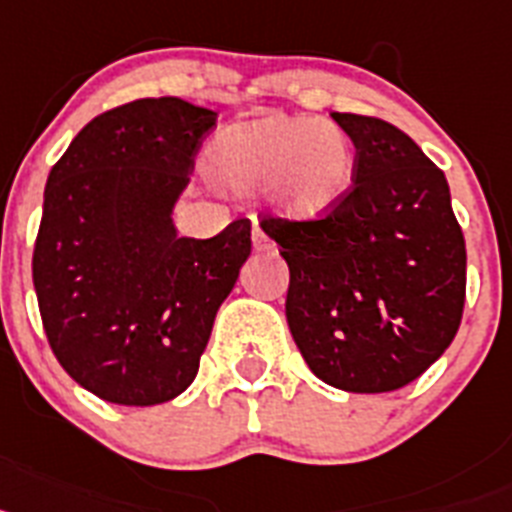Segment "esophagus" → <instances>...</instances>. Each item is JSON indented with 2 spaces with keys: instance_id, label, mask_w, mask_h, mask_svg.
Masks as SVG:
<instances>
[{
  "instance_id": "1",
  "label": "esophagus",
  "mask_w": 512,
  "mask_h": 512,
  "mask_svg": "<svg viewBox=\"0 0 512 512\" xmlns=\"http://www.w3.org/2000/svg\"><path fill=\"white\" fill-rule=\"evenodd\" d=\"M252 244H255V250H260V252L275 250V242L268 237V234H265V231L260 229V226H255V229H252Z\"/></svg>"
}]
</instances>
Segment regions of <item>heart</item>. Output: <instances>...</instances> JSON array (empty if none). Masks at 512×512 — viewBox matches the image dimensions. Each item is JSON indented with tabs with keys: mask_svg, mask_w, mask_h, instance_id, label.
Masks as SVG:
<instances>
[{
	"mask_svg": "<svg viewBox=\"0 0 512 512\" xmlns=\"http://www.w3.org/2000/svg\"><path fill=\"white\" fill-rule=\"evenodd\" d=\"M208 170L242 193L270 188L281 211L317 219L348 195L355 149L335 123L275 113L221 131Z\"/></svg>",
	"mask_w": 512,
	"mask_h": 512,
	"instance_id": "b5f03b06",
	"label": "heart"
}]
</instances>
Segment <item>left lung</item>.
<instances>
[{"label":"left lung","instance_id":"1","mask_svg":"<svg viewBox=\"0 0 512 512\" xmlns=\"http://www.w3.org/2000/svg\"><path fill=\"white\" fill-rule=\"evenodd\" d=\"M355 146L348 195L319 219L262 216L288 262L286 319L311 373L381 394L428 371L459 332L466 244L420 146L371 115L332 113Z\"/></svg>","mask_w":512,"mask_h":512}]
</instances>
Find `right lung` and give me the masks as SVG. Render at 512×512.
I'll use <instances>...</instances> for the list:
<instances>
[{"mask_svg":"<svg viewBox=\"0 0 512 512\" xmlns=\"http://www.w3.org/2000/svg\"><path fill=\"white\" fill-rule=\"evenodd\" d=\"M216 113L144 97L97 115L53 164L33 286L56 361L95 397L126 407L193 384L216 311L250 257V221L177 237L172 206Z\"/></svg>","mask_w":512,"mask_h":512,"instance_id":"1","label":"right lung"}]
</instances>
